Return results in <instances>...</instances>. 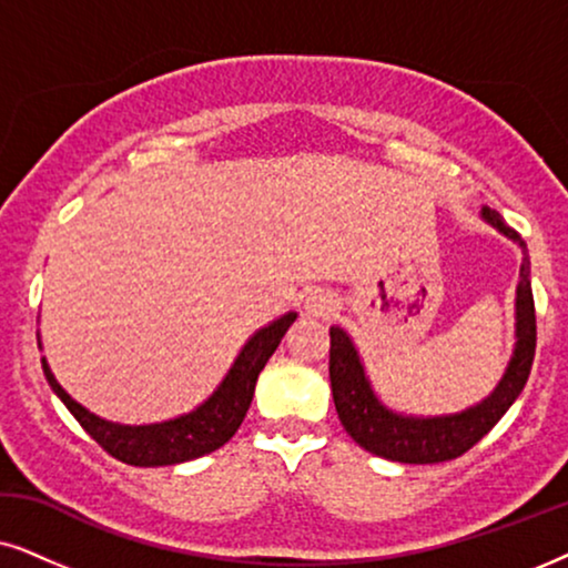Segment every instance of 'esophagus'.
<instances>
[{
    "mask_svg": "<svg viewBox=\"0 0 568 568\" xmlns=\"http://www.w3.org/2000/svg\"><path fill=\"white\" fill-rule=\"evenodd\" d=\"M306 312L314 316H329L332 312H335V301H332L329 293L312 291L306 296Z\"/></svg>",
    "mask_w": 568,
    "mask_h": 568,
    "instance_id": "34e87169",
    "label": "esophagus"
}]
</instances>
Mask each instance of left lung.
I'll use <instances>...</instances> for the list:
<instances>
[{
	"instance_id": "1",
	"label": "left lung",
	"mask_w": 568,
	"mask_h": 568,
	"mask_svg": "<svg viewBox=\"0 0 568 568\" xmlns=\"http://www.w3.org/2000/svg\"><path fill=\"white\" fill-rule=\"evenodd\" d=\"M480 215L506 239L517 241L521 252H525L517 285V345H514V355L501 382L483 403L467 407L463 413L436 415V418H415V415H399L389 410L374 395L368 376L363 372L358 351H355L347 332L329 327V382L335 410L347 436L376 457L405 465H434L463 457L501 420V415L509 410L519 392L525 389L535 358V343H538L530 260H527L525 241L519 239L517 231L504 223V217L496 210L483 207Z\"/></svg>"
}]
</instances>
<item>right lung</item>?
Returning <instances> with one entry per match:
<instances>
[{
    "label": "right lung",
    "mask_w": 568,
    "mask_h": 568,
    "mask_svg": "<svg viewBox=\"0 0 568 568\" xmlns=\"http://www.w3.org/2000/svg\"><path fill=\"white\" fill-rule=\"evenodd\" d=\"M293 322H296V314L288 312L285 316H280V320L270 322L267 327L254 332L248 337V343L241 347L239 358L233 361L231 372L225 374L221 387L196 407V410L179 415L173 420L150 423V426H121V423L98 418V415L85 410V407L67 395L62 384L51 374L47 358H41V363L47 382L57 392V397L62 399L67 410L78 418L80 426L111 457L134 467L179 465L221 449L236 434L248 405H252L256 376H260L264 363L270 361V355L277 351L280 339H283Z\"/></svg>",
    "instance_id": "right-lung-1"
}]
</instances>
